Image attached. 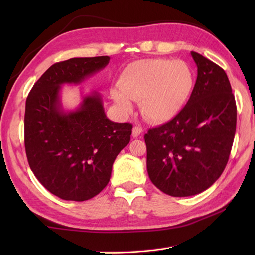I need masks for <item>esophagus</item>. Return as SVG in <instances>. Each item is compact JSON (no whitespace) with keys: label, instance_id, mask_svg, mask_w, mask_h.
<instances>
[{"label":"esophagus","instance_id":"34e87169","mask_svg":"<svg viewBox=\"0 0 255 255\" xmlns=\"http://www.w3.org/2000/svg\"><path fill=\"white\" fill-rule=\"evenodd\" d=\"M142 128L140 127V126H134L133 128H132V137L133 138H138L140 134L142 133Z\"/></svg>","mask_w":255,"mask_h":255}]
</instances>
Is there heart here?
<instances>
[{"mask_svg":"<svg viewBox=\"0 0 255 255\" xmlns=\"http://www.w3.org/2000/svg\"><path fill=\"white\" fill-rule=\"evenodd\" d=\"M194 75L182 60L143 59L124 69L111 97L117 110L130 113L132 102L140 101L142 115L151 122H165L176 116L191 94Z\"/></svg>","mask_w":255,"mask_h":255,"instance_id":"obj_1","label":"heart"}]
</instances>
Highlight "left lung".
I'll return each instance as SVG.
<instances>
[{
    "instance_id": "obj_1",
    "label": "left lung",
    "mask_w": 255,
    "mask_h": 255,
    "mask_svg": "<svg viewBox=\"0 0 255 255\" xmlns=\"http://www.w3.org/2000/svg\"><path fill=\"white\" fill-rule=\"evenodd\" d=\"M191 55L197 79L186 105L144 134L150 180L173 197L193 196L218 180L236 133V101L226 72L199 53Z\"/></svg>"
}]
</instances>
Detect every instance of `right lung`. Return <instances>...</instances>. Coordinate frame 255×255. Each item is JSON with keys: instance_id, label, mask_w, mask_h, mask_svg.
I'll list each match as a JSON object with an SVG mask.
<instances>
[{"instance_id": "obj_1", "label": "right lung", "mask_w": 255, "mask_h": 255, "mask_svg": "<svg viewBox=\"0 0 255 255\" xmlns=\"http://www.w3.org/2000/svg\"><path fill=\"white\" fill-rule=\"evenodd\" d=\"M110 57L72 58L55 63L26 100L25 149L30 169L51 194L83 202L110 182L113 163L130 141L132 125L108 119L100 93L82 95L73 111L61 102V86L81 84L104 69Z\"/></svg>"}]
</instances>
